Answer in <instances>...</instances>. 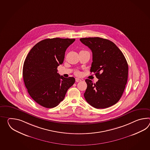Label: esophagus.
Returning a JSON list of instances; mask_svg holds the SVG:
<instances>
[{"instance_id":"34e87169","label":"esophagus","mask_w":150,"mask_h":150,"mask_svg":"<svg viewBox=\"0 0 150 150\" xmlns=\"http://www.w3.org/2000/svg\"><path fill=\"white\" fill-rule=\"evenodd\" d=\"M75 81H76V82H79L81 81V80L80 79H79V78H76L75 79Z\"/></svg>"}]
</instances>
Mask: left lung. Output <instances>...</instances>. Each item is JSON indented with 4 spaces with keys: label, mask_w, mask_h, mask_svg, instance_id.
Instances as JSON below:
<instances>
[{
    "label": "left lung",
    "mask_w": 150,
    "mask_h": 150,
    "mask_svg": "<svg viewBox=\"0 0 150 150\" xmlns=\"http://www.w3.org/2000/svg\"><path fill=\"white\" fill-rule=\"evenodd\" d=\"M93 53L90 72L98 79L96 83L85 80L84 96L96 109H104L117 103L123 95L128 77V64L123 54L110 40L99 37L80 39Z\"/></svg>",
    "instance_id": "obj_1"
}]
</instances>
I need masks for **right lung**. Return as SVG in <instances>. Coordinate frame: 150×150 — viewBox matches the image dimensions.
<instances>
[{
    "label": "right lung",
    "mask_w": 150,
    "mask_h": 150,
    "mask_svg": "<svg viewBox=\"0 0 150 150\" xmlns=\"http://www.w3.org/2000/svg\"><path fill=\"white\" fill-rule=\"evenodd\" d=\"M75 39H46L30 50L23 63V75L27 91L37 103L47 108L57 107L75 83L73 77L57 73L67 48Z\"/></svg>",
    "instance_id": "obj_1"
}]
</instances>
